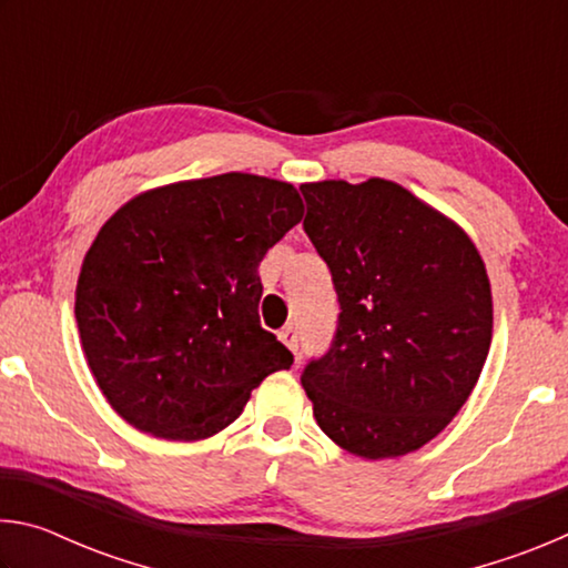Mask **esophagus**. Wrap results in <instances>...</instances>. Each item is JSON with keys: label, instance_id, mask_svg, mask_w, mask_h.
<instances>
[{"label": "esophagus", "instance_id": "obj_1", "mask_svg": "<svg viewBox=\"0 0 568 568\" xmlns=\"http://www.w3.org/2000/svg\"><path fill=\"white\" fill-rule=\"evenodd\" d=\"M281 341L287 345V351H293L297 355V331L293 325H287V328L281 331Z\"/></svg>", "mask_w": 568, "mask_h": 568}]
</instances>
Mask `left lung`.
<instances>
[{
  "instance_id": "left-lung-1",
  "label": "left lung",
  "mask_w": 568,
  "mask_h": 568,
  "mask_svg": "<svg viewBox=\"0 0 568 568\" xmlns=\"http://www.w3.org/2000/svg\"><path fill=\"white\" fill-rule=\"evenodd\" d=\"M303 227L331 267L341 323L301 376L333 444L365 460L413 454L476 388L494 297L474 240L398 182L301 185Z\"/></svg>"
}]
</instances>
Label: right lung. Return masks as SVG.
<instances>
[{
	"mask_svg": "<svg viewBox=\"0 0 568 568\" xmlns=\"http://www.w3.org/2000/svg\"><path fill=\"white\" fill-rule=\"evenodd\" d=\"M303 220L291 182L225 172L140 192L82 261L74 318L112 410L142 434L205 440L293 365L263 331L257 265Z\"/></svg>",
	"mask_w": 568,
	"mask_h": 568,
	"instance_id": "obj_1",
	"label": "right lung"
}]
</instances>
